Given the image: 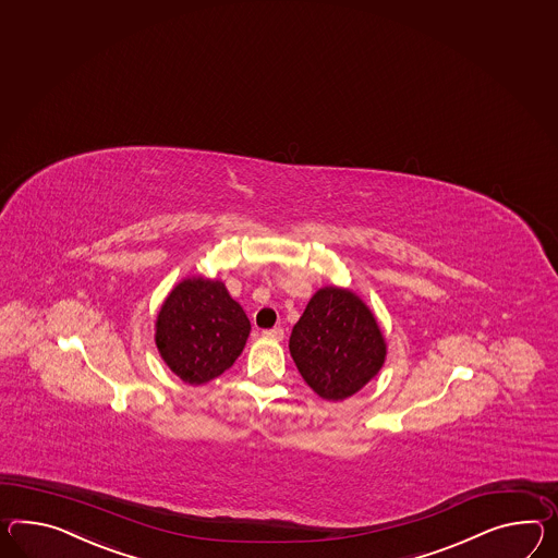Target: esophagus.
<instances>
[{"label":"esophagus","instance_id":"esophagus-1","mask_svg":"<svg viewBox=\"0 0 558 558\" xmlns=\"http://www.w3.org/2000/svg\"><path fill=\"white\" fill-rule=\"evenodd\" d=\"M266 339L282 340L284 339V330L280 327L268 328L262 332Z\"/></svg>","mask_w":558,"mask_h":558}]
</instances>
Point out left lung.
<instances>
[{
  "mask_svg": "<svg viewBox=\"0 0 558 558\" xmlns=\"http://www.w3.org/2000/svg\"><path fill=\"white\" fill-rule=\"evenodd\" d=\"M288 347L302 379L327 401L361 391L387 356L375 314L351 290L337 286L314 294L292 328Z\"/></svg>",
  "mask_w": 558,
  "mask_h": 558,
  "instance_id": "obj_1",
  "label": "left lung"
}]
</instances>
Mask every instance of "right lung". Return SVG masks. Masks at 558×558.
I'll use <instances>...</instances> for the list:
<instances>
[{
  "instance_id": "obj_1",
  "label": "right lung",
  "mask_w": 558,
  "mask_h": 558,
  "mask_svg": "<svg viewBox=\"0 0 558 558\" xmlns=\"http://www.w3.org/2000/svg\"><path fill=\"white\" fill-rule=\"evenodd\" d=\"M244 308L223 282L185 278L165 299L155 342L167 367L190 385L216 379L242 354L250 337Z\"/></svg>"
}]
</instances>
